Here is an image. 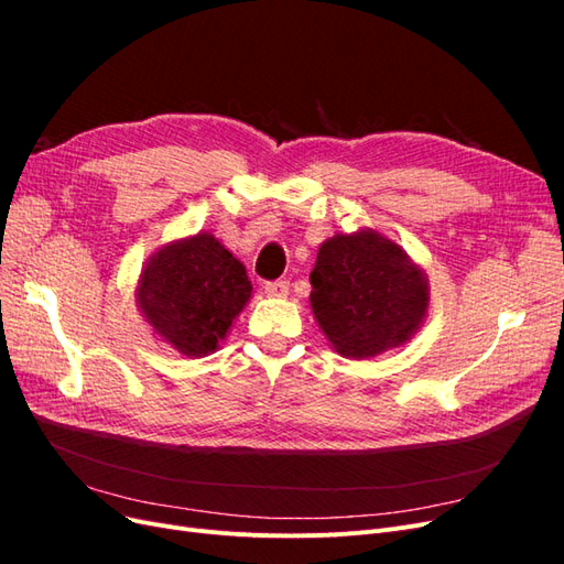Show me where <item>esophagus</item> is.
<instances>
[{"mask_svg": "<svg viewBox=\"0 0 564 564\" xmlns=\"http://www.w3.org/2000/svg\"><path fill=\"white\" fill-rule=\"evenodd\" d=\"M265 294L272 296V299H284L289 294V282L286 280H272V282H265Z\"/></svg>", "mask_w": 564, "mask_h": 564, "instance_id": "obj_1", "label": "esophagus"}]
</instances>
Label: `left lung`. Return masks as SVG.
Segmentation results:
<instances>
[{
    "label": "left lung",
    "instance_id": "left-lung-1",
    "mask_svg": "<svg viewBox=\"0 0 564 564\" xmlns=\"http://www.w3.org/2000/svg\"><path fill=\"white\" fill-rule=\"evenodd\" d=\"M311 305L329 344L365 360L398 348L429 308V284L406 253L381 235H334L311 272Z\"/></svg>",
    "mask_w": 564,
    "mask_h": 564
}]
</instances>
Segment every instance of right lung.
<instances>
[{"instance_id": "1", "label": "right lung", "mask_w": 564, "mask_h": 564, "mask_svg": "<svg viewBox=\"0 0 564 564\" xmlns=\"http://www.w3.org/2000/svg\"><path fill=\"white\" fill-rule=\"evenodd\" d=\"M249 296L245 265L212 235L158 251L139 286L141 311L155 332L195 357L216 350Z\"/></svg>"}]
</instances>
